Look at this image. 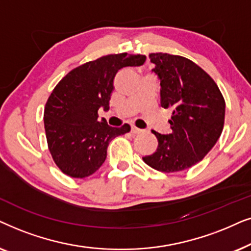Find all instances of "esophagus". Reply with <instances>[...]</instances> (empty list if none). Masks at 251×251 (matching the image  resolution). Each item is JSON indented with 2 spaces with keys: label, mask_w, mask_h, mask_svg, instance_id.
Wrapping results in <instances>:
<instances>
[{
  "label": "esophagus",
  "mask_w": 251,
  "mask_h": 251,
  "mask_svg": "<svg viewBox=\"0 0 251 251\" xmlns=\"http://www.w3.org/2000/svg\"><path fill=\"white\" fill-rule=\"evenodd\" d=\"M131 132L133 133V134H140V133H141V132H142V129H140V128H138V127H136V126H134V125H132Z\"/></svg>",
  "instance_id": "esophagus-1"
}]
</instances>
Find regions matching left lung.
<instances>
[{"label": "left lung", "instance_id": "left-lung-1", "mask_svg": "<svg viewBox=\"0 0 251 251\" xmlns=\"http://www.w3.org/2000/svg\"><path fill=\"white\" fill-rule=\"evenodd\" d=\"M149 58L160 80V104L173 109L172 132L152 131L158 147L142 159L157 171H183L201 162L219 139L225 100L211 76L190 59L166 52H152Z\"/></svg>", "mask_w": 251, "mask_h": 251}]
</instances>
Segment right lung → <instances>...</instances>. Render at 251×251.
<instances>
[{"label":"right lung","mask_w":251,"mask_h":251,"mask_svg":"<svg viewBox=\"0 0 251 251\" xmlns=\"http://www.w3.org/2000/svg\"><path fill=\"white\" fill-rule=\"evenodd\" d=\"M145 61V55L127 52L103 56L71 70L53 88L43 123L49 151L64 175L92 176L104 163L109 142L131 131L128 124L111 127L99 120V109H109L116 73Z\"/></svg>","instance_id":"add662e5"}]
</instances>
